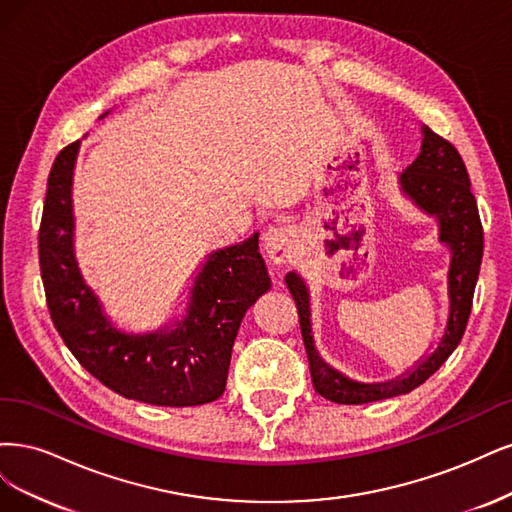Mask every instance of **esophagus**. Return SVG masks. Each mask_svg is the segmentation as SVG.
I'll use <instances>...</instances> for the list:
<instances>
[{"label": "esophagus", "instance_id": "esophagus-1", "mask_svg": "<svg viewBox=\"0 0 512 512\" xmlns=\"http://www.w3.org/2000/svg\"><path fill=\"white\" fill-rule=\"evenodd\" d=\"M293 244H295V236L291 232V227L287 225L270 227L266 229V234H263V253H266L268 259L274 263L289 261L293 253Z\"/></svg>", "mask_w": 512, "mask_h": 512}]
</instances>
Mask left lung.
<instances>
[{
    "instance_id": "8db88e82",
    "label": "left lung",
    "mask_w": 512,
    "mask_h": 512,
    "mask_svg": "<svg viewBox=\"0 0 512 512\" xmlns=\"http://www.w3.org/2000/svg\"><path fill=\"white\" fill-rule=\"evenodd\" d=\"M423 144L419 157L400 174V189L423 212L432 214L440 225V242L451 249L449 266V321L436 351L417 361L410 372L387 383H357L323 361L310 323V293L304 280L289 272L285 283L293 295L300 315V329L308 355L312 385L325 400L336 404H368L408 393L425 383L449 355L466 332L472 310L474 287L483 259V227L476 200L470 191V178L457 148L440 138L430 127L421 129Z\"/></svg>"
}]
</instances>
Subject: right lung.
<instances>
[{"mask_svg": "<svg viewBox=\"0 0 512 512\" xmlns=\"http://www.w3.org/2000/svg\"><path fill=\"white\" fill-rule=\"evenodd\" d=\"M72 142L48 174L38 249L46 304L80 366L123 398L155 406H200L221 398L234 340L261 293L270 289L259 234L214 251L195 276L187 317L174 329L125 334L104 315L74 255Z\"/></svg>", "mask_w": 512, "mask_h": 512, "instance_id": "obj_1", "label": "right lung"}]
</instances>
